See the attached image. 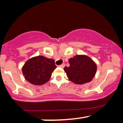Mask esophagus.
Segmentation results:
<instances>
[{"instance_id": "1", "label": "esophagus", "mask_w": 123, "mask_h": 123, "mask_svg": "<svg viewBox=\"0 0 123 123\" xmlns=\"http://www.w3.org/2000/svg\"><path fill=\"white\" fill-rule=\"evenodd\" d=\"M59 67H61V68H64V67H65V64H61V65H59Z\"/></svg>"}]
</instances>
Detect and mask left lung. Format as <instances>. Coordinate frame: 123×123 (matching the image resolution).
Returning a JSON list of instances; mask_svg holds the SVG:
<instances>
[{
    "label": "left lung",
    "mask_w": 123,
    "mask_h": 123,
    "mask_svg": "<svg viewBox=\"0 0 123 123\" xmlns=\"http://www.w3.org/2000/svg\"><path fill=\"white\" fill-rule=\"evenodd\" d=\"M70 65L64 68L69 80L78 85L92 81L96 71L93 61L86 55H76L69 59Z\"/></svg>",
    "instance_id": "8db88e82"
}]
</instances>
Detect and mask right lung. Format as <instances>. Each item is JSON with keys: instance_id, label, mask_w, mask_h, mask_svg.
Here are the masks:
<instances>
[{"instance_id": "1", "label": "right lung", "mask_w": 123, "mask_h": 123, "mask_svg": "<svg viewBox=\"0 0 123 123\" xmlns=\"http://www.w3.org/2000/svg\"><path fill=\"white\" fill-rule=\"evenodd\" d=\"M56 68L54 59L38 56L26 62L23 67V73L30 83L42 85L49 81Z\"/></svg>"}]
</instances>
